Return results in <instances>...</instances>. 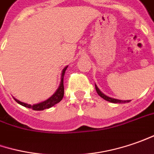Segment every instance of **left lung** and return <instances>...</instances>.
I'll return each mask as SVG.
<instances>
[{
  "label": "left lung",
  "mask_w": 154,
  "mask_h": 154,
  "mask_svg": "<svg viewBox=\"0 0 154 154\" xmlns=\"http://www.w3.org/2000/svg\"><path fill=\"white\" fill-rule=\"evenodd\" d=\"M95 89H96V92L101 97V98H103L104 100H107L109 102H112V103H126V102H130V100H118V99H113V98H111V97H109V96H106V94H104L100 89H99V88L96 86V84H95Z\"/></svg>",
  "instance_id": "1"
}]
</instances>
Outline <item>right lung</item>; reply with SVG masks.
Returning <instances> with one entry per match:
<instances>
[{"mask_svg":"<svg viewBox=\"0 0 154 154\" xmlns=\"http://www.w3.org/2000/svg\"><path fill=\"white\" fill-rule=\"evenodd\" d=\"M67 66H66L63 71H62V74H61V80L60 83V86L58 88V89L56 90V92L51 97L46 100L42 102H40L38 104H35V105H29V104L24 103V102H21L19 101V100L14 98V100H16V102H18L19 104H20L21 106H23L24 107H28V108H31L35 110V111H42L44 109L50 108L52 106H54V105H56L57 103H59L60 101L64 97V76H65V72L66 71Z\"/></svg>","mask_w":154,"mask_h":154,"instance_id":"right-lung-1","label":"right lung"}]
</instances>
